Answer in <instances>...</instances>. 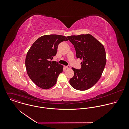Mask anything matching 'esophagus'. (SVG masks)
Here are the masks:
<instances>
[{
    "label": "esophagus",
    "instance_id": "1",
    "mask_svg": "<svg viewBox=\"0 0 129 129\" xmlns=\"http://www.w3.org/2000/svg\"><path fill=\"white\" fill-rule=\"evenodd\" d=\"M64 68L66 69H71V67L70 66H64Z\"/></svg>",
    "mask_w": 129,
    "mask_h": 129
}]
</instances>
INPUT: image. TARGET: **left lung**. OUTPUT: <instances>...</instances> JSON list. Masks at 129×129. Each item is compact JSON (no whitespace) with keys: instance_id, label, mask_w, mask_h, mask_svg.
<instances>
[{"instance_id":"8db88e82","label":"left lung","mask_w":129,"mask_h":129,"mask_svg":"<svg viewBox=\"0 0 129 129\" xmlns=\"http://www.w3.org/2000/svg\"><path fill=\"white\" fill-rule=\"evenodd\" d=\"M73 44L77 58L82 59L81 68H72L73 77L70 79L71 86L78 90H86L100 78L106 63L103 45L89 34L68 36Z\"/></svg>"}]
</instances>
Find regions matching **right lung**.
I'll return each instance as SVG.
<instances>
[{
    "label": "right lung",
    "instance_id": "add662e5",
    "mask_svg": "<svg viewBox=\"0 0 129 129\" xmlns=\"http://www.w3.org/2000/svg\"><path fill=\"white\" fill-rule=\"evenodd\" d=\"M64 36L46 35L33 44L25 59L27 73L32 81L41 88L48 89L55 85L63 66L52 61L57 52L58 44L68 41Z\"/></svg>",
    "mask_w": 129,
    "mask_h": 129
}]
</instances>
